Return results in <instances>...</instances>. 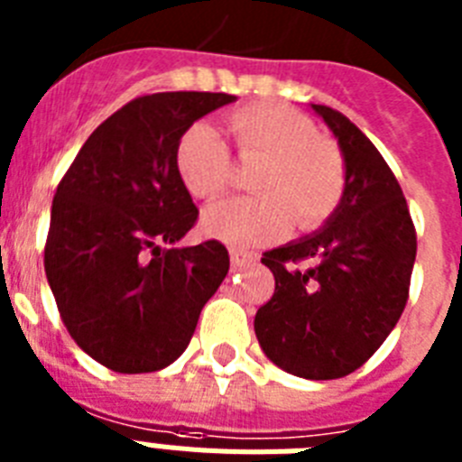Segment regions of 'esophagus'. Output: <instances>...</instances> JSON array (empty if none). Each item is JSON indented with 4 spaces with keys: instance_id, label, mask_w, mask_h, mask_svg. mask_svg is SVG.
Returning <instances> with one entry per match:
<instances>
[{
    "instance_id": "1",
    "label": "esophagus",
    "mask_w": 462,
    "mask_h": 462,
    "mask_svg": "<svg viewBox=\"0 0 462 462\" xmlns=\"http://www.w3.org/2000/svg\"><path fill=\"white\" fill-rule=\"evenodd\" d=\"M252 261H254V254H252V252H245V250H231V266H234V268H245V266H250Z\"/></svg>"
}]
</instances>
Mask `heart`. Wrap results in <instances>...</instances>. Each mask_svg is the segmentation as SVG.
<instances>
[{
    "mask_svg": "<svg viewBox=\"0 0 462 462\" xmlns=\"http://www.w3.org/2000/svg\"><path fill=\"white\" fill-rule=\"evenodd\" d=\"M236 152L256 164L252 199H228L210 206L201 228L210 238L234 247H256L289 234L324 224L342 201L346 185L345 157L336 143L314 134L298 110L280 104H256L226 117ZM175 171L194 199H217L231 180V154L206 122L187 126L175 143Z\"/></svg>",
    "mask_w": 462,
    "mask_h": 462,
    "instance_id": "b5f03b06",
    "label": "heart"
}]
</instances>
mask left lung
<instances>
[{"instance_id": "1", "label": "left lung", "mask_w": 462, "mask_h": 462, "mask_svg": "<svg viewBox=\"0 0 462 462\" xmlns=\"http://www.w3.org/2000/svg\"><path fill=\"white\" fill-rule=\"evenodd\" d=\"M310 106L340 145L345 194L317 234L263 254L275 293L256 312L254 333L277 368L337 379L361 368L398 324L416 231L402 189L370 138L337 110Z\"/></svg>"}]
</instances>
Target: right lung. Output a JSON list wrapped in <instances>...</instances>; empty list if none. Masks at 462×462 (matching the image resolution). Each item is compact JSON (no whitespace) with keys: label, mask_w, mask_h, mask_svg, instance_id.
<instances>
[{"label":"right lung","mask_w":462,"mask_h":462,"mask_svg":"<svg viewBox=\"0 0 462 462\" xmlns=\"http://www.w3.org/2000/svg\"><path fill=\"white\" fill-rule=\"evenodd\" d=\"M231 101L224 92L138 97L94 129L57 185L48 284L76 345L116 373L171 365L226 277L222 243L178 245L199 210L175 171V143Z\"/></svg>","instance_id":"right-lung-1"}]
</instances>
